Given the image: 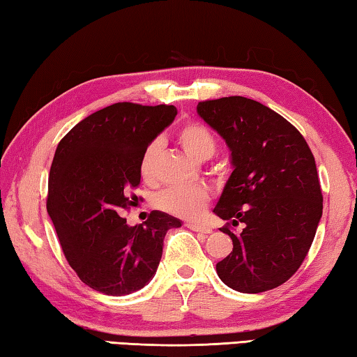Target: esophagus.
Wrapping results in <instances>:
<instances>
[{
  "label": "esophagus",
  "mask_w": 357,
  "mask_h": 357,
  "mask_svg": "<svg viewBox=\"0 0 357 357\" xmlns=\"http://www.w3.org/2000/svg\"><path fill=\"white\" fill-rule=\"evenodd\" d=\"M186 227H188V229H191V231H195V232H199V234H210V232H212V229H210V227L206 226V225L186 223Z\"/></svg>",
  "instance_id": "1"
}]
</instances>
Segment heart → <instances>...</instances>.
<instances>
[{
	"mask_svg": "<svg viewBox=\"0 0 357 357\" xmlns=\"http://www.w3.org/2000/svg\"><path fill=\"white\" fill-rule=\"evenodd\" d=\"M177 140L186 153L197 161H206L215 155L218 140L215 134L197 121H188L177 130ZM160 158V142L151 140L144 149L139 160V174L144 182L151 183L156 177V165ZM210 202V192L206 186H188L161 192L156 206L162 212L183 220L201 218Z\"/></svg>",
	"mask_w": 357,
	"mask_h": 357,
	"instance_id": "heart-1",
	"label": "heart"
}]
</instances>
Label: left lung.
Returning a JSON list of instances; mask_svg holds the SVG:
<instances>
[{
  "label": "left lung",
  "mask_w": 357,
  "mask_h": 357,
  "mask_svg": "<svg viewBox=\"0 0 357 357\" xmlns=\"http://www.w3.org/2000/svg\"><path fill=\"white\" fill-rule=\"evenodd\" d=\"M199 114L231 149L234 171L213 212L234 248L221 282L256 294L283 284L305 259L323 215L314 156L297 128L243 96L207 99ZM244 225L241 234L231 225Z\"/></svg>",
  "instance_id": "1"
}]
</instances>
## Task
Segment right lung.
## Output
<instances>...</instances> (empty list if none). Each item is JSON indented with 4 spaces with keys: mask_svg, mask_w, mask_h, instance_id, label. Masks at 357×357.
Listing matches in <instances>:
<instances>
[{
    "mask_svg": "<svg viewBox=\"0 0 357 357\" xmlns=\"http://www.w3.org/2000/svg\"><path fill=\"white\" fill-rule=\"evenodd\" d=\"M174 106L116 102L75 125L58 144L49 175V212L77 277L107 296H126L153 278L162 241L180 220L153 210L128 226L147 144L174 121Z\"/></svg>",
    "mask_w": 357,
    "mask_h": 357,
    "instance_id": "right-lung-1",
    "label": "right lung"
}]
</instances>
